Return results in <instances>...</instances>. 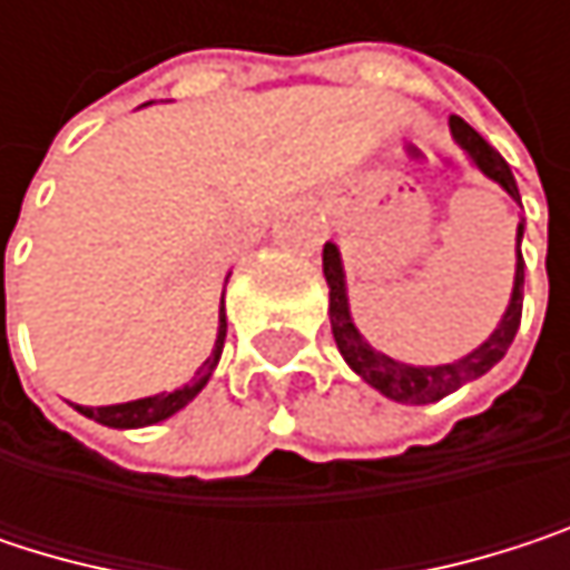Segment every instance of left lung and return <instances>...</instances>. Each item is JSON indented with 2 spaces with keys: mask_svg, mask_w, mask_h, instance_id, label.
<instances>
[{
  "mask_svg": "<svg viewBox=\"0 0 570 570\" xmlns=\"http://www.w3.org/2000/svg\"><path fill=\"white\" fill-rule=\"evenodd\" d=\"M449 128H452V138L459 141V148L472 158V165L485 177H492L495 184H502L509 190V197H518V184H514L512 168L505 165V158L472 128L465 125L459 115L449 118ZM521 234H524V224H518V264H514V286L512 299H509V309L505 316L499 320L495 333L479 346L472 350L469 356L455 360V363H442V366H409V363H399L393 356L373 350L363 333L356 330L353 316H350V296H346V274H343V261H340V250L336 244H326L323 247V277L330 286V326H333V340L343 353V360L350 363V370L356 376H363L373 390H380L386 399L393 402H405V405H425V402H439L449 393L462 390L465 383L485 376L512 346L514 333H518V323H521V299H524V261H521Z\"/></svg>",
  "mask_w": 570,
  "mask_h": 570,
  "instance_id": "obj_1",
  "label": "left lung"
}]
</instances>
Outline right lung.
Masks as SVG:
<instances>
[{"instance_id":"add662e5","label":"right lung","mask_w":570,"mask_h":570,"mask_svg":"<svg viewBox=\"0 0 570 570\" xmlns=\"http://www.w3.org/2000/svg\"><path fill=\"white\" fill-rule=\"evenodd\" d=\"M224 336H227V313H224V306H220V323H217L214 353L204 360V366L194 373L190 383H184V386L174 390V393H158V396L135 399V402H118V405H75V409H78L81 415L101 422V425H111V429H141V425L165 422V419H171L177 409H184L190 399L207 386V380H210V373H214V366H217V360H220V353H224Z\"/></svg>"}]
</instances>
